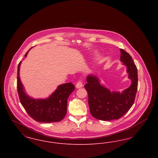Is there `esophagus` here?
I'll list each match as a JSON object with an SVG mask.
<instances>
[{"label": "esophagus", "instance_id": "obj_1", "mask_svg": "<svg viewBox=\"0 0 158 158\" xmlns=\"http://www.w3.org/2000/svg\"><path fill=\"white\" fill-rule=\"evenodd\" d=\"M83 85L82 82V81H78L77 83H76V88H77V89H79V88H81L82 87Z\"/></svg>", "mask_w": 158, "mask_h": 158}]
</instances>
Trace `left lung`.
Listing matches in <instances>:
<instances>
[{"label": "left lung", "instance_id": "8db88e82", "mask_svg": "<svg viewBox=\"0 0 158 158\" xmlns=\"http://www.w3.org/2000/svg\"><path fill=\"white\" fill-rule=\"evenodd\" d=\"M120 61L127 68L130 86L123 90L111 91L101 83L96 73H92L86 77L85 88L88 93V104L91 115L96 119L103 121L118 120L133 105L137 90V69L131 56L123 49Z\"/></svg>", "mask_w": 158, "mask_h": 158}]
</instances>
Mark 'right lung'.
<instances>
[{
  "label": "right lung",
  "mask_w": 158,
  "mask_h": 158,
  "mask_svg": "<svg viewBox=\"0 0 158 158\" xmlns=\"http://www.w3.org/2000/svg\"><path fill=\"white\" fill-rule=\"evenodd\" d=\"M28 52L25 54L27 57ZM21 61L18 66L17 88L21 103L34 120L41 123H54L62 120L67 113L68 99L75 90L72 83H66L57 86V89L47 98L31 97L25 91L19 76Z\"/></svg>",
  "instance_id": "obj_1"
}]
</instances>
